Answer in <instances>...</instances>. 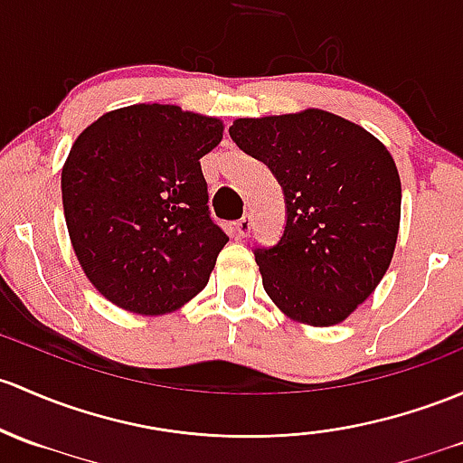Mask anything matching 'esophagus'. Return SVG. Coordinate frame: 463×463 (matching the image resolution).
Returning a JSON list of instances; mask_svg holds the SVG:
<instances>
[{"label": "esophagus", "mask_w": 463, "mask_h": 463, "mask_svg": "<svg viewBox=\"0 0 463 463\" xmlns=\"http://www.w3.org/2000/svg\"><path fill=\"white\" fill-rule=\"evenodd\" d=\"M235 231H237V235L241 237V240H244V237L250 235V231H252V217H250V215H244V217H241L240 222L235 223Z\"/></svg>", "instance_id": "esophagus-1"}]
</instances>
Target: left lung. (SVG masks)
Segmentation results:
<instances>
[{"label":"left lung","mask_w":463,"mask_h":463,"mask_svg":"<svg viewBox=\"0 0 463 463\" xmlns=\"http://www.w3.org/2000/svg\"><path fill=\"white\" fill-rule=\"evenodd\" d=\"M228 133L284 188V235L255 250L264 290L293 321L342 324L373 295L395 252V159L366 128L319 109L241 117Z\"/></svg>","instance_id":"left-lung-1"}]
</instances>
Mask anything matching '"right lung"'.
<instances>
[{
	"label": "right lung",
	"instance_id": "obj_1",
	"mask_svg": "<svg viewBox=\"0 0 463 463\" xmlns=\"http://www.w3.org/2000/svg\"><path fill=\"white\" fill-rule=\"evenodd\" d=\"M223 121L173 104L110 110L80 133L61 168L72 250L119 308L166 315L208 284L228 237L208 215L199 159Z\"/></svg>",
	"mask_w": 463,
	"mask_h": 463
}]
</instances>
